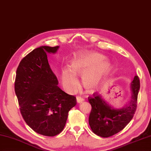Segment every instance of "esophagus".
<instances>
[{
	"label": "esophagus",
	"instance_id": "1",
	"mask_svg": "<svg viewBox=\"0 0 151 151\" xmlns=\"http://www.w3.org/2000/svg\"><path fill=\"white\" fill-rule=\"evenodd\" d=\"M76 101H77L78 103H81L84 101V98L81 96H77L76 97Z\"/></svg>",
	"mask_w": 151,
	"mask_h": 151
}]
</instances>
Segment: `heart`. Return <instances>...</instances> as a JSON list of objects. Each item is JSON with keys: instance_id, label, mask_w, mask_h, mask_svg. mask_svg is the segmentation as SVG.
<instances>
[{"instance_id": "1", "label": "heart", "mask_w": 151, "mask_h": 151, "mask_svg": "<svg viewBox=\"0 0 151 151\" xmlns=\"http://www.w3.org/2000/svg\"><path fill=\"white\" fill-rule=\"evenodd\" d=\"M110 68V64L102 54L82 52L73 59L70 68L61 70L62 83L68 91H73L78 86L76 76H82V83L88 90L95 88Z\"/></svg>"}]
</instances>
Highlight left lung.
<instances>
[{"label":"left lung","instance_id":"left-lung-1","mask_svg":"<svg viewBox=\"0 0 151 151\" xmlns=\"http://www.w3.org/2000/svg\"><path fill=\"white\" fill-rule=\"evenodd\" d=\"M139 88L140 81L139 76H135L131 84L132 95L130 102L122 109L111 108L97 92L88 98L92 106L89 125L93 133L102 137H109L123 130L136 111Z\"/></svg>","mask_w":151,"mask_h":151}]
</instances>
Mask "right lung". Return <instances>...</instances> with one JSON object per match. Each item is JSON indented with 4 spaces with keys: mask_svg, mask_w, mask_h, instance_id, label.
<instances>
[{
    "mask_svg": "<svg viewBox=\"0 0 151 151\" xmlns=\"http://www.w3.org/2000/svg\"><path fill=\"white\" fill-rule=\"evenodd\" d=\"M59 46H42L21 60L14 90L24 121L35 132L53 137L63 130L68 113L76 106V97L57 86L58 81L49 67L47 53Z\"/></svg>",
    "mask_w": 151,
    "mask_h": 151,
    "instance_id": "right-lung-1",
    "label": "right lung"
}]
</instances>
